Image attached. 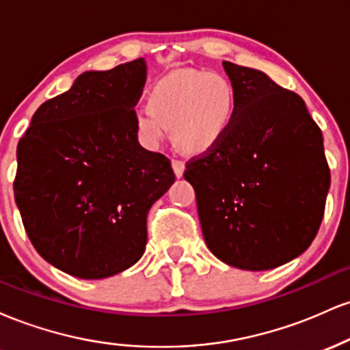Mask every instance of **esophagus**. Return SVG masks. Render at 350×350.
Instances as JSON below:
<instances>
[{"mask_svg":"<svg viewBox=\"0 0 350 350\" xmlns=\"http://www.w3.org/2000/svg\"><path fill=\"white\" fill-rule=\"evenodd\" d=\"M172 170H174L176 178H183L184 170H186V164L179 161V159H172Z\"/></svg>","mask_w":350,"mask_h":350,"instance_id":"esophagus-1","label":"esophagus"}]
</instances>
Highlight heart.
I'll use <instances>...</instances> for the list:
<instances>
[{
  "label": "heart",
  "instance_id": "obj_1",
  "mask_svg": "<svg viewBox=\"0 0 350 350\" xmlns=\"http://www.w3.org/2000/svg\"><path fill=\"white\" fill-rule=\"evenodd\" d=\"M239 107L235 85L220 72L183 70L152 87L150 105L135 110L139 139L158 148L171 130L172 143L186 152H206L222 142Z\"/></svg>",
  "mask_w": 350,
  "mask_h": 350
}]
</instances>
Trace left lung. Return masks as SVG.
<instances>
[{
	"instance_id": "1",
	"label": "left lung",
	"mask_w": 350,
	"mask_h": 350,
	"mask_svg": "<svg viewBox=\"0 0 350 350\" xmlns=\"http://www.w3.org/2000/svg\"><path fill=\"white\" fill-rule=\"evenodd\" d=\"M239 107L222 142L187 163L206 243L220 262L263 271L306 252L331 186L323 133L304 100L262 70L222 62Z\"/></svg>"
}]
</instances>
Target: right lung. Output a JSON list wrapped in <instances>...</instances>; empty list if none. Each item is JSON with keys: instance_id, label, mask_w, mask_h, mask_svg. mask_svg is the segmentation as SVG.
<instances>
[{"instance_id": "add662e5", "label": "right lung", "mask_w": 350, "mask_h": 350, "mask_svg": "<svg viewBox=\"0 0 350 350\" xmlns=\"http://www.w3.org/2000/svg\"><path fill=\"white\" fill-rule=\"evenodd\" d=\"M143 57L88 70L36 110L19 139L16 206L39 255L82 280L118 275L146 248V217L174 183L171 161L138 142Z\"/></svg>"}]
</instances>
